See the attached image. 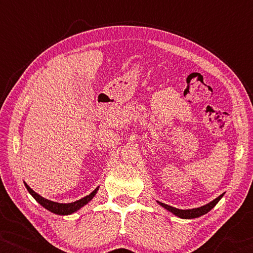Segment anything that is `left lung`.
Listing matches in <instances>:
<instances>
[{
  "label": "left lung",
  "mask_w": 253,
  "mask_h": 253,
  "mask_svg": "<svg viewBox=\"0 0 253 253\" xmlns=\"http://www.w3.org/2000/svg\"><path fill=\"white\" fill-rule=\"evenodd\" d=\"M223 195H224V193L220 195L219 197H217V198L212 200L211 203L206 204V205L197 207V209H191V210H178V209H176V207L167 205V204H164V203H160V202H157V203L159 204V205H161L162 207H164V209H166L167 211H169L170 213L174 214V215L181 217V219H196V217H199V216L204 215V214L209 213L210 211L212 210L217 203H219V200L222 198Z\"/></svg>",
  "instance_id": "left-lung-1"
}]
</instances>
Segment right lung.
Returning a JSON list of instances; mask_svg holds the SVG:
<instances>
[{
  "mask_svg": "<svg viewBox=\"0 0 253 253\" xmlns=\"http://www.w3.org/2000/svg\"><path fill=\"white\" fill-rule=\"evenodd\" d=\"M24 184H25L27 191H29L31 195H32L33 198L36 199L41 206L44 207V209L48 210V211H50L51 213L57 214V215H70V214L77 212V211L81 210L83 206H85L86 204H88L89 202H91V200L93 199V197L96 195V192H98V190H99V186H98V188H96L94 191H92L88 196L84 197V198L76 200V202H74V203L62 204V203H56V202H53V200L43 198V197H41L39 193L34 192L33 190L26 184L25 182H24Z\"/></svg>",
  "mask_w": 253,
  "mask_h": 253,
  "instance_id": "right-lung-1",
  "label": "right lung"
}]
</instances>
